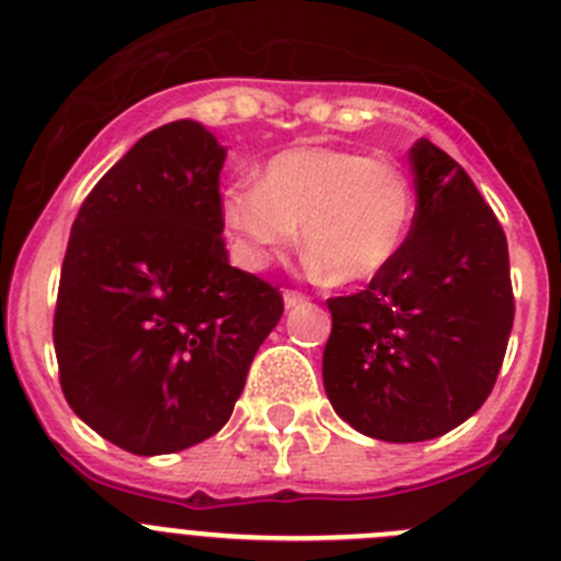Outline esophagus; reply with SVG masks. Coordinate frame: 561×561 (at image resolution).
Here are the masks:
<instances>
[{
  "instance_id": "1",
  "label": "esophagus",
  "mask_w": 561,
  "mask_h": 561,
  "mask_svg": "<svg viewBox=\"0 0 561 561\" xmlns=\"http://www.w3.org/2000/svg\"><path fill=\"white\" fill-rule=\"evenodd\" d=\"M308 297L302 295V291H297V289H286L284 291V302H286V308H295V306H302V302H306Z\"/></svg>"
}]
</instances>
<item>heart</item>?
I'll return each instance as SVG.
<instances>
[{"instance_id": "obj_1", "label": "heart", "mask_w": 561, "mask_h": 561, "mask_svg": "<svg viewBox=\"0 0 561 561\" xmlns=\"http://www.w3.org/2000/svg\"><path fill=\"white\" fill-rule=\"evenodd\" d=\"M222 222L247 266H266L302 241L311 266L336 284L381 275L400 255L417 214L400 163L336 147L272 156L259 180H236L219 199Z\"/></svg>"}]
</instances>
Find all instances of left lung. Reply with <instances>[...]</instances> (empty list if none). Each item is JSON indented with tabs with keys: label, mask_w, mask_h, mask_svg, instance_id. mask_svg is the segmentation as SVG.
Returning a JSON list of instances; mask_svg holds the SVG:
<instances>
[{
	"label": "left lung",
	"mask_w": 561,
	"mask_h": 561,
	"mask_svg": "<svg viewBox=\"0 0 561 561\" xmlns=\"http://www.w3.org/2000/svg\"><path fill=\"white\" fill-rule=\"evenodd\" d=\"M417 214L364 291L331 297L322 381L373 439L448 434L490 398L515 322L508 247L470 174L428 138L409 152Z\"/></svg>",
	"instance_id": "8db88e82"
}]
</instances>
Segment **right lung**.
<instances>
[{
	"label": "right lung",
	"instance_id": "obj_1",
	"mask_svg": "<svg viewBox=\"0 0 561 561\" xmlns=\"http://www.w3.org/2000/svg\"><path fill=\"white\" fill-rule=\"evenodd\" d=\"M225 147L169 122L107 169L71 225L55 306L60 389L136 456L178 454L233 414L284 295L230 266Z\"/></svg>",
	"mask_w": 561,
	"mask_h": 561
}]
</instances>
